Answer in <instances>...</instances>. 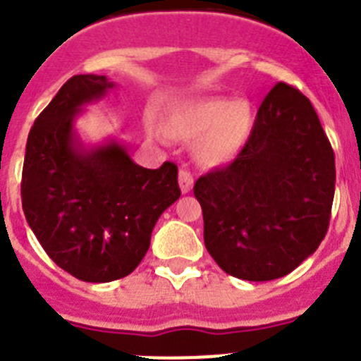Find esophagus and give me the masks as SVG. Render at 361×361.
<instances>
[{
    "label": "esophagus",
    "mask_w": 361,
    "mask_h": 361,
    "mask_svg": "<svg viewBox=\"0 0 361 361\" xmlns=\"http://www.w3.org/2000/svg\"><path fill=\"white\" fill-rule=\"evenodd\" d=\"M178 186H180L183 193H190L191 188H193V177L188 170L178 171Z\"/></svg>",
    "instance_id": "34e87169"
}]
</instances>
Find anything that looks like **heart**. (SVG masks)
Instances as JSON below:
<instances>
[{
  "mask_svg": "<svg viewBox=\"0 0 361 361\" xmlns=\"http://www.w3.org/2000/svg\"><path fill=\"white\" fill-rule=\"evenodd\" d=\"M162 128L175 141L195 142L197 164L219 168L233 161L247 145L255 128V110L245 99H193L170 108Z\"/></svg>",
  "mask_w": 361,
  "mask_h": 361,
  "instance_id": "1",
  "label": "heart"
}]
</instances>
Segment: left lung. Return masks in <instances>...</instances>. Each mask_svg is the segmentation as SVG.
Instances as JSON below:
<instances>
[{
	"label": "left lung",
	"instance_id": "1",
	"mask_svg": "<svg viewBox=\"0 0 361 361\" xmlns=\"http://www.w3.org/2000/svg\"><path fill=\"white\" fill-rule=\"evenodd\" d=\"M334 183V153L311 101L276 82L238 157L193 188L206 250L237 279L286 276L324 240Z\"/></svg>",
	"mask_w": 361,
	"mask_h": 361
}]
</instances>
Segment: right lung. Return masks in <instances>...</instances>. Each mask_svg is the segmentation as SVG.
Returning a JSON list of instances; mask_svg holds the SVG:
<instances>
[{
    "label": "right lung",
    "mask_w": 361,
    "mask_h": 361,
    "mask_svg": "<svg viewBox=\"0 0 361 361\" xmlns=\"http://www.w3.org/2000/svg\"><path fill=\"white\" fill-rule=\"evenodd\" d=\"M116 86L81 73L61 86L28 133L21 202L27 222L57 266L85 282H111L135 269L159 216L180 197L177 166L135 164L110 137L85 145L75 119Z\"/></svg>",
    "instance_id": "add662e5"
}]
</instances>
